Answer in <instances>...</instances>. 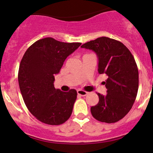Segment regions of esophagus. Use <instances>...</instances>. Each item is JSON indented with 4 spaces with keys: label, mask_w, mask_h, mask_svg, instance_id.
Instances as JSON below:
<instances>
[{
    "label": "esophagus",
    "mask_w": 153,
    "mask_h": 153,
    "mask_svg": "<svg viewBox=\"0 0 153 153\" xmlns=\"http://www.w3.org/2000/svg\"><path fill=\"white\" fill-rule=\"evenodd\" d=\"M77 93H78V95H80V96H86L88 94V93L86 92V91H82V90H78L77 91Z\"/></svg>",
    "instance_id": "34e87169"
}]
</instances>
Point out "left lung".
I'll return each mask as SVG.
<instances>
[{
    "mask_svg": "<svg viewBox=\"0 0 153 153\" xmlns=\"http://www.w3.org/2000/svg\"><path fill=\"white\" fill-rule=\"evenodd\" d=\"M82 48L96 52L99 74L107 75V94H98L99 101L91 108V114L101 122L114 123L124 118L133 106L139 86L137 66L124 44L106 36L83 44Z\"/></svg>",
    "mask_w": 153,
    "mask_h": 153,
    "instance_id": "8db88e82",
    "label": "left lung"
}]
</instances>
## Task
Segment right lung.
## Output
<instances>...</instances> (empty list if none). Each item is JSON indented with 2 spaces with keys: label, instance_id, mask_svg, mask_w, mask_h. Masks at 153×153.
<instances>
[{
  "label": "right lung",
  "instance_id": "right-lung-1",
  "mask_svg": "<svg viewBox=\"0 0 153 153\" xmlns=\"http://www.w3.org/2000/svg\"><path fill=\"white\" fill-rule=\"evenodd\" d=\"M80 45L47 37L31 45L23 56L18 75L19 88L27 108L40 122L59 125L71 116L77 91L56 89L54 75Z\"/></svg>",
  "mask_w": 153,
  "mask_h": 153
}]
</instances>
